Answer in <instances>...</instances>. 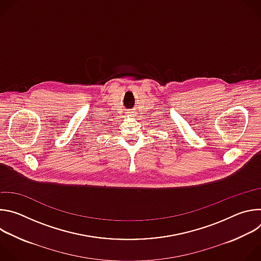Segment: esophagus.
Returning a JSON list of instances; mask_svg holds the SVG:
<instances>
[{"label": "esophagus", "instance_id": "obj_1", "mask_svg": "<svg viewBox=\"0 0 261 261\" xmlns=\"http://www.w3.org/2000/svg\"><path fill=\"white\" fill-rule=\"evenodd\" d=\"M129 115H130V116H133V114H132V111H129Z\"/></svg>", "mask_w": 261, "mask_h": 261}]
</instances>
